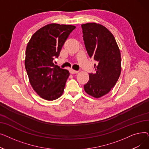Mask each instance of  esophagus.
<instances>
[{"label": "esophagus", "instance_id": "34e87169", "mask_svg": "<svg viewBox=\"0 0 149 149\" xmlns=\"http://www.w3.org/2000/svg\"><path fill=\"white\" fill-rule=\"evenodd\" d=\"M69 72H70V74H77L78 72H79V71H77V70H74L72 69H69Z\"/></svg>", "mask_w": 149, "mask_h": 149}]
</instances>
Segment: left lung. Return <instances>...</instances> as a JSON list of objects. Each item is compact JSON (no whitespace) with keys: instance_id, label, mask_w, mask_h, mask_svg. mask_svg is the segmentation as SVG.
<instances>
[{"instance_id":"8db88e82","label":"left lung","mask_w":149,"mask_h":149,"mask_svg":"<svg viewBox=\"0 0 149 149\" xmlns=\"http://www.w3.org/2000/svg\"><path fill=\"white\" fill-rule=\"evenodd\" d=\"M86 49L93 57L96 72L89 74V80L84 85L85 92L98 98L111 91L118 81L121 71V58L119 47L112 33L97 23L81 25Z\"/></svg>"}]
</instances>
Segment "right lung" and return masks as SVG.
Here are the masks:
<instances>
[{
  "instance_id": "obj_1",
  "label": "right lung",
  "mask_w": 149,
  "mask_h": 149,
  "mask_svg": "<svg viewBox=\"0 0 149 149\" xmlns=\"http://www.w3.org/2000/svg\"><path fill=\"white\" fill-rule=\"evenodd\" d=\"M74 25L51 23L37 30L28 43L25 66L31 86L41 98L49 101L61 96L69 72L55 65L63 45Z\"/></svg>"
}]
</instances>
